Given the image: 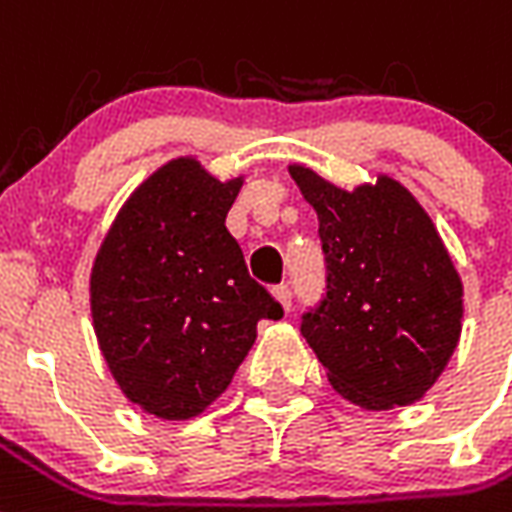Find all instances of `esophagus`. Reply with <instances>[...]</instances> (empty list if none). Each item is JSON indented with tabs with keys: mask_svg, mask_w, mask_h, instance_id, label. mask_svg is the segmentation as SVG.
<instances>
[{
	"mask_svg": "<svg viewBox=\"0 0 512 512\" xmlns=\"http://www.w3.org/2000/svg\"><path fill=\"white\" fill-rule=\"evenodd\" d=\"M272 296H275L277 304H280L283 310H291V288H288V285H275V288H272Z\"/></svg>",
	"mask_w": 512,
	"mask_h": 512,
	"instance_id": "esophagus-1",
	"label": "esophagus"
}]
</instances>
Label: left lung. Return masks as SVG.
Returning a JSON list of instances; mask_svg holds the SVG:
<instances>
[{
  "instance_id": "left-lung-1",
  "label": "left lung",
  "mask_w": 512,
  "mask_h": 512,
  "mask_svg": "<svg viewBox=\"0 0 512 512\" xmlns=\"http://www.w3.org/2000/svg\"><path fill=\"white\" fill-rule=\"evenodd\" d=\"M288 173L318 213L326 253V299L301 334L344 400L366 411L414 403L457 350L465 312L433 219L384 173L350 192L301 162Z\"/></svg>"
}]
</instances>
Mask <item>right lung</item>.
I'll use <instances>...</instances> for the list:
<instances>
[{"label":"right lung","instance_id":"1","mask_svg":"<svg viewBox=\"0 0 512 512\" xmlns=\"http://www.w3.org/2000/svg\"><path fill=\"white\" fill-rule=\"evenodd\" d=\"M245 176L176 157L133 189L90 269V315L122 395L157 419L200 417L283 307L245 267L227 213Z\"/></svg>","mask_w":512,"mask_h":512}]
</instances>
